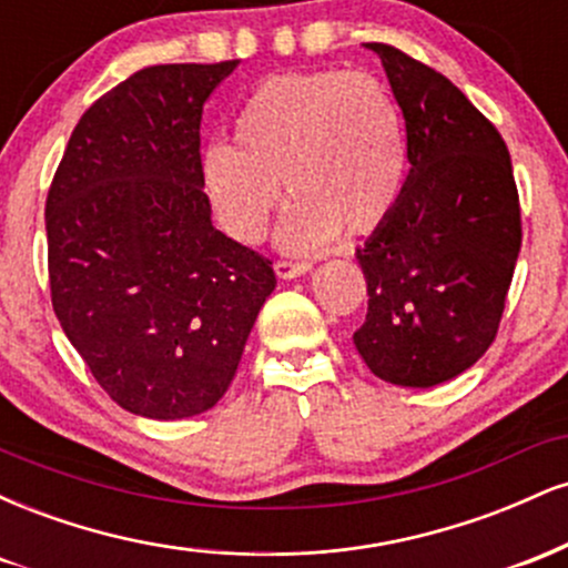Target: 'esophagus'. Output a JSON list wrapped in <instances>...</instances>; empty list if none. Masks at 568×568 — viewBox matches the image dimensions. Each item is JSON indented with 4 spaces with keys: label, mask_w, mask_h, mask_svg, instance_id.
Listing matches in <instances>:
<instances>
[{
    "label": "esophagus",
    "mask_w": 568,
    "mask_h": 568,
    "mask_svg": "<svg viewBox=\"0 0 568 568\" xmlns=\"http://www.w3.org/2000/svg\"><path fill=\"white\" fill-rule=\"evenodd\" d=\"M310 270H312L310 262H291V258H280V262L275 264L277 277H283V280L298 277V275H304V272H310Z\"/></svg>",
    "instance_id": "34e87169"
}]
</instances>
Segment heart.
<instances>
[{
    "label": "heart",
    "mask_w": 568,
    "mask_h": 568,
    "mask_svg": "<svg viewBox=\"0 0 568 568\" xmlns=\"http://www.w3.org/2000/svg\"><path fill=\"white\" fill-rule=\"evenodd\" d=\"M406 143L393 93L368 71L270 77L234 116L232 149L211 146L200 184L219 224L253 245L270 230L283 181V240L306 251L338 230L374 232L403 192Z\"/></svg>",
    "instance_id": "1"
}]
</instances>
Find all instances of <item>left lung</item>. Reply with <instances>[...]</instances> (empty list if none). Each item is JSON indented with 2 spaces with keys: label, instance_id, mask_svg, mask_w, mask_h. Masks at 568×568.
Masks as SVG:
<instances>
[{
  "label": "left lung",
  "instance_id": "left-lung-1",
  "mask_svg": "<svg viewBox=\"0 0 568 568\" xmlns=\"http://www.w3.org/2000/svg\"><path fill=\"white\" fill-rule=\"evenodd\" d=\"M366 48L406 120L410 173L389 219L357 247L368 312L352 342L379 379L433 387L497 338L524 237L518 186L499 130L448 77L393 44Z\"/></svg>",
  "mask_w": 568,
  "mask_h": 568
}]
</instances>
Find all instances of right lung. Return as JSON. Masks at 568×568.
I'll use <instances>...</instances> for the list:
<instances>
[{"instance_id": "obj_1", "label": "right lung", "mask_w": 568, "mask_h": 568, "mask_svg": "<svg viewBox=\"0 0 568 568\" xmlns=\"http://www.w3.org/2000/svg\"><path fill=\"white\" fill-rule=\"evenodd\" d=\"M240 61L130 74L77 122L44 207L50 298L116 406L146 419L213 408L275 291L272 262L211 221L202 106Z\"/></svg>"}]
</instances>
